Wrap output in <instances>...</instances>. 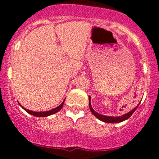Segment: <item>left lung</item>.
<instances>
[{"label":"left lung","mask_w":159,"mask_h":159,"mask_svg":"<svg viewBox=\"0 0 159 159\" xmlns=\"http://www.w3.org/2000/svg\"><path fill=\"white\" fill-rule=\"evenodd\" d=\"M89 108H90V111H91V112L93 113V115H95L96 117L98 118V119H100V120L105 122V123H120V122L124 121V120H126V119H129V118L132 116V114L134 113V111H136V108H137V106H136V108L133 109L132 111H130V112H128V114H125V115H122V116H119V117L106 116V115H100V114H98V113L96 112V111H94L93 109V107H92V106H91V102H90L91 98L89 97Z\"/></svg>","instance_id":"left-lung-1"}]
</instances>
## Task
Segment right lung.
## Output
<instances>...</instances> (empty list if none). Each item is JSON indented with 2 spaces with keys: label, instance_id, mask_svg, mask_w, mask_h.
I'll return each mask as SVG.
<instances>
[{
  "label": "right lung",
  "instance_id": "obj_1",
  "mask_svg": "<svg viewBox=\"0 0 159 159\" xmlns=\"http://www.w3.org/2000/svg\"><path fill=\"white\" fill-rule=\"evenodd\" d=\"M65 101V100H64ZM64 101L63 102L61 103V105L59 106H57V107H56V108L54 109H52V110H50V111H40V112H35V111H29V110H27V109H25L23 108V106H20L23 107V109H24L25 111H27V113H29V114H31V115H34V116H36V117H47V116H48V115H53V114H55V113L58 112L60 110H61V108H62V106H63V104H64Z\"/></svg>",
  "mask_w": 159,
  "mask_h": 159
}]
</instances>
